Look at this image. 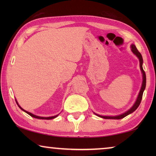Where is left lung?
I'll list each match as a JSON object with an SVG mask.
<instances>
[{"label": "left lung", "instance_id": "obj_1", "mask_svg": "<svg viewBox=\"0 0 156 156\" xmlns=\"http://www.w3.org/2000/svg\"><path fill=\"white\" fill-rule=\"evenodd\" d=\"M131 48L132 52H133V54H135L139 59L140 67V70H141L142 73V80H142V84L140 91V92H139L138 96V98H137L136 101L135 103H134V105H133V107L131 108V109H129L128 111H126V112L122 113V114L115 115V116H103V115H98V114H96V113H94L95 114L98 116V117L105 118V119H117V120L122 119V118H125V116L129 115L130 113H133V112H135V111L137 109V108L139 107L140 104L141 100H142V95H143V92L144 91L145 87H146V74H145L144 71L143 70V68H142V63H143V59H142L141 54L138 51V50L137 49L136 47L135 46V44H132L131 45Z\"/></svg>", "mask_w": 156, "mask_h": 156}]
</instances>
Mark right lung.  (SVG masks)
I'll return each instance as SVG.
<instances>
[{
    "mask_svg": "<svg viewBox=\"0 0 156 156\" xmlns=\"http://www.w3.org/2000/svg\"><path fill=\"white\" fill-rule=\"evenodd\" d=\"M16 103H17V105H18V106L19 107V108L20 109H22L23 111H24V112H25V113H27V114H29L30 115H31V117H33V118H38V119H43V120H51V119H54V118H56L58 115H54V116H51V117H41V116H38V115H34V114H33V113H30V112H27V111H25V110H24L23 109L22 107H20V106L19 105H18V103L17 102V100H16Z\"/></svg>",
    "mask_w": 156,
    "mask_h": 156,
    "instance_id": "right-lung-1",
    "label": "right lung"
}]
</instances>
